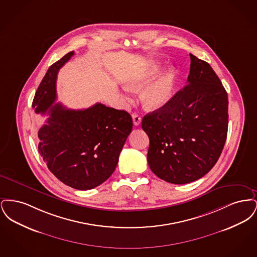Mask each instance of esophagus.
<instances>
[{"mask_svg": "<svg viewBox=\"0 0 257 257\" xmlns=\"http://www.w3.org/2000/svg\"><path fill=\"white\" fill-rule=\"evenodd\" d=\"M132 118H133V123H134L135 126H138L142 122V117L138 113H133Z\"/></svg>", "mask_w": 257, "mask_h": 257, "instance_id": "34e87169", "label": "esophagus"}]
</instances>
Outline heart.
I'll use <instances>...</instances> for the list:
<instances>
[{
	"mask_svg": "<svg viewBox=\"0 0 257 257\" xmlns=\"http://www.w3.org/2000/svg\"><path fill=\"white\" fill-rule=\"evenodd\" d=\"M161 70L158 63L151 64L144 72L132 76L127 85L133 88H142L148 84ZM176 85V71L170 67L148 84L142 91L141 99L147 110L164 109L171 102Z\"/></svg>",
	"mask_w": 257,
	"mask_h": 257,
	"instance_id": "b5f03b06",
	"label": "heart"
}]
</instances>
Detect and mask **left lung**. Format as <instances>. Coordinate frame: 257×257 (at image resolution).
I'll list each match as a JSON object with an SVG mask.
<instances>
[{"label":"left lung","mask_w":257,"mask_h":257,"mask_svg":"<svg viewBox=\"0 0 257 257\" xmlns=\"http://www.w3.org/2000/svg\"><path fill=\"white\" fill-rule=\"evenodd\" d=\"M190 58L187 85L142 121L149 138V168L169 183L204 176L220 158L227 136V93L208 62Z\"/></svg>","instance_id":"1"}]
</instances>
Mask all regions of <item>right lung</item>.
<instances>
[{"instance_id":"right-lung-1","label":"right lung","mask_w":257,"mask_h":257,"mask_svg":"<svg viewBox=\"0 0 257 257\" xmlns=\"http://www.w3.org/2000/svg\"><path fill=\"white\" fill-rule=\"evenodd\" d=\"M69 52L52 64L33 101L37 113L49 115L38 131V152L49 171L62 183L90 190L114 171L123 146L133 128L131 115L97 103L85 110H71L57 99L56 81Z\"/></svg>"}]
</instances>
